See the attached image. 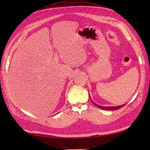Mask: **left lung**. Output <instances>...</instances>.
<instances>
[{
	"instance_id": "8db88e82",
	"label": "left lung",
	"mask_w": 150,
	"mask_h": 150,
	"mask_svg": "<svg viewBox=\"0 0 150 150\" xmlns=\"http://www.w3.org/2000/svg\"><path fill=\"white\" fill-rule=\"evenodd\" d=\"M89 97H90V98L91 99L92 103H93V104L95 105V106H96L97 107H98V108H100V109H103V110H108V111H113V110H119L120 109V108L123 107L124 105H125V104H122V105H120V106H99V105H98L97 104H95L94 102L91 100V98L90 97V94H89Z\"/></svg>"
}]
</instances>
